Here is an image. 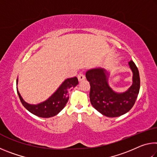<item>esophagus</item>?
<instances>
[{"label":"esophagus","instance_id":"1","mask_svg":"<svg viewBox=\"0 0 157 157\" xmlns=\"http://www.w3.org/2000/svg\"><path fill=\"white\" fill-rule=\"evenodd\" d=\"M78 79L79 82L84 81L85 79V76L84 75H82V74H79V75H78Z\"/></svg>","mask_w":157,"mask_h":157}]
</instances>
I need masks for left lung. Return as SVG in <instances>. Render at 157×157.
<instances>
[{
	"instance_id": "left-lung-1",
	"label": "left lung",
	"mask_w": 157,
	"mask_h": 157,
	"mask_svg": "<svg viewBox=\"0 0 157 157\" xmlns=\"http://www.w3.org/2000/svg\"><path fill=\"white\" fill-rule=\"evenodd\" d=\"M132 72V84L124 92H116L109 84V71L102 68L90 69L86 73V79L91 85L89 98L93 107L107 117L123 115L134 106L140 89L139 70L132 60L128 62Z\"/></svg>"
}]
</instances>
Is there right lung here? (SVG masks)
Here are the masks:
<instances>
[{
	"instance_id": "obj_1",
	"label": "right lung",
	"mask_w": 157,
	"mask_h": 157,
	"mask_svg": "<svg viewBox=\"0 0 157 157\" xmlns=\"http://www.w3.org/2000/svg\"><path fill=\"white\" fill-rule=\"evenodd\" d=\"M78 84V79L76 77L66 79L48 99L36 105H31L26 102L21 95L17 87V89L21 102L26 109L41 118H50L57 115L64 108L69 99L68 91ZM17 85H18V78Z\"/></svg>"
}]
</instances>
